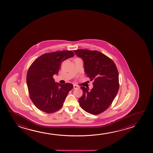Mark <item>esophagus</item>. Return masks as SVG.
<instances>
[{"mask_svg":"<svg viewBox=\"0 0 153 153\" xmlns=\"http://www.w3.org/2000/svg\"><path fill=\"white\" fill-rule=\"evenodd\" d=\"M74 89H77V88H78V87L77 85H74Z\"/></svg>","mask_w":153,"mask_h":153,"instance_id":"1","label":"esophagus"}]
</instances>
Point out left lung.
I'll list each match as a JSON object with an SVG mask.
<instances>
[{
    "label": "left lung",
    "instance_id": "1",
    "mask_svg": "<svg viewBox=\"0 0 153 153\" xmlns=\"http://www.w3.org/2000/svg\"><path fill=\"white\" fill-rule=\"evenodd\" d=\"M82 59L87 76L93 80V88L81 87L83 94L78 99L80 107L91 114L106 110L111 105L119 88V73L111 59L97 51L80 49L74 51Z\"/></svg>",
    "mask_w": 153,
    "mask_h": 153
}]
</instances>
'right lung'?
<instances>
[{
    "instance_id": "1",
    "label": "right lung",
    "mask_w": 153,
    "mask_h": 153,
    "mask_svg": "<svg viewBox=\"0 0 153 153\" xmlns=\"http://www.w3.org/2000/svg\"><path fill=\"white\" fill-rule=\"evenodd\" d=\"M74 56L71 51H62L42 55L32 63L27 71V84L30 97L38 109L53 113L63 106L73 85L55 82L63 61Z\"/></svg>"
}]
</instances>
